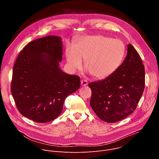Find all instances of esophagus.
I'll return each instance as SVG.
<instances>
[{"label":"esophagus","mask_w":159,"mask_h":159,"mask_svg":"<svg viewBox=\"0 0 159 159\" xmlns=\"http://www.w3.org/2000/svg\"><path fill=\"white\" fill-rule=\"evenodd\" d=\"M88 84V82L86 80H81V85L82 86H86Z\"/></svg>","instance_id":"esophagus-1"}]
</instances>
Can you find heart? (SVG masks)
<instances>
[{
    "mask_svg": "<svg viewBox=\"0 0 159 159\" xmlns=\"http://www.w3.org/2000/svg\"><path fill=\"white\" fill-rule=\"evenodd\" d=\"M125 54V46L118 39L102 35L84 36L79 38L74 45L69 44L65 56L70 69L85 67L94 77L102 79L114 73L121 65Z\"/></svg>",
    "mask_w": 159,
    "mask_h": 159,
    "instance_id": "1",
    "label": "heart"
}]
</instances>
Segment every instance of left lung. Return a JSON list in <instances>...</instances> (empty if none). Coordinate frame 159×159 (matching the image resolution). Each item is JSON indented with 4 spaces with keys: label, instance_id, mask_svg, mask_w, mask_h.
I'll use <instances>...</instances> for the list:
<instances>
[{
    "label": "left lung",
    "instance_id": "8db88e82",
    "mask_svg": "<svg viewBox=\"0 0 159 159\" xmlns=\"http://www.w3.org/2000/svg\"><path fill=\"white\" fill-rule=\"evenodd\" d=\"M126 57L118 69L105 79L91 82L90 104L97 116L116 123L136 109L145 88V67L137 51L128 44Z\"/></svg>",
    "mask_w": 159,
    "mask_h": 159
}]
</instances>
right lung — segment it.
<instances>
[{
    "label": "right lung",
    "instance_id": "add662e5",
    "mask_svg": "<svg viewBox=\"0 0 159 159\" xmlns=\"http://www.w3.org/2000/svg\"><path fill=\"white\" fill-rule=\"evenodd\" d=\"M62 53L61 38L47 36L27 44L15 61L11 93L20 114L34 122L56 119L65 98L80 87L79 76L60 69Z\"/></svg>",
    "mask_w": 159,
    "mask_h": 159
}]
</instances>
